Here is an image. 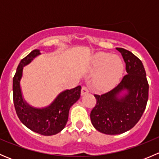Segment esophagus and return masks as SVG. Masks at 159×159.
I'll use <instances>...</instances> for the list:
<instances>
[{"label":"esophagus","instance_id":"esophagus-1","mask_svg":"<svg viewBox=\"0 0 159 159\" xmlns=\"http://www.w3.org/2000/svg\"><path fill=\"white\" fill-rule=\"evenodd\" d=\"M89 89H88L86 86H84V85L82 86V88H81V94H82V95H84V94H87V93H89Z\"/></svg>","mask_w":159,"mask_h":159}]
</instances>
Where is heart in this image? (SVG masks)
<instances>
[{
    "instance_id": "1",
    "label": "heart",
    "mask_w": 159,
    "mask_h": 159,
    "mask_svg": "<svg viewBox=\"0 0 159 159\" xmlns=\"http://www.w3.org/2000/svg\"><path fill=\"white\" fill-rule=\"evenodd\" d=\"M92 65L95 69H99L97 82L103 88L115 84L121 78L124 68L119 57L105 52L96 54L93 57Z\"/></svg>"
}]
</instances>
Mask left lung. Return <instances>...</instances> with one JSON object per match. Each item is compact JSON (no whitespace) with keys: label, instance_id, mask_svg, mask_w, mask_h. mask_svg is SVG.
I'll return each instance as SVG.
<instances>
[{"label":"left lung","instance_id":"left-lung-1","mask_svg":"<svg viewBox=\"0 0 159 159\" xmlns=\"http://www.w3.org/2000/svg\"><path fill=\"white\" fill-rule=\"evenodd\" d=\"M126 64L127 75L119 84L102 94H94L96 105L90 117L93 126L106 134H118L132 129L140 120L148 98V83L143 64L128 50L117 48ZM128 94L118 99L123 89Z\"/></svg>","mask_w":159,"mask_h":159}]
</instances>
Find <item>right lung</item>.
I'll list each match as a JSON object with an SVG mask.
<instances>
[{"mask_svg":"<svg viewBox=\"0 0 159 159\" xmlns=\"http://www.w3.org/2000/svg\"><path fill=\"white\" fill-rule=\"evenodd\" d=\"M38 54L39 50H34L19 63L13 78V100L17 117L27 128L42 135H53L66 125L69 109L80 98L81 87L78 86L61 92L48 108L39 109L29 106L22 98L20 80L23 67Z\"/></svg>","mask_w":159,"mask_h":159,"instance_id":"right-lung-1","label":"right lung"}]
</instances>
